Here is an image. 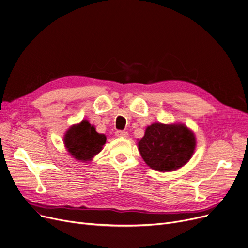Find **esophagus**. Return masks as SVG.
<instances>
[{
	"instance_id": "esophagus-1",
	"label": "esophagus",
	"mask_w": 248,
	"mask_h": 248,
	"mask_svg": "<svg viewBox=\"0 0 248 248\" xmlns=\"http://www.w3.org/2000/svg\"><path fill=\"white\" fill-rule=\"evenodd\" d=\"M115 134H116V136L119 137V138H127V137H128V133L125 132V131H120V130H118V131H116Z\"/></svg>"
}]
</instances>
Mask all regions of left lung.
<instances>
[{"label":"left lung","instance_id":"obj_1","mask_svg":"<svg viewBox=\"0 0 248 248\" xmlns=\"http://www.w3.org/2000/svg\"><path fill=\"white\" fill-rule=\"evenodd\" d=\"M196 143L193 131L184 124L156 122L146 128L138 149L150 168L159 172H172L192 158Z\"/></svg>","mask_w":248,"mask_h":248}]
</instances>
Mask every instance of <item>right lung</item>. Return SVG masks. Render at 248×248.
Returning <instances> with one entry per match:
<instances>
[{"instance_id": "1", "label": "right lung", "mask_w": 248, "mask_h": 248, "mask_svg": "<svg viewBox=\"0 0 248 248\" xmlns=\"http://www.w3.org/2000/svg\"><path fill=\"white\" fill-rule=\"evenodd\" d=\"M63 141L68 153L74 159L89 162L102 150L106 136L97 133L87 120H82L66 131Z\"/></svg>"}]
</instances>
